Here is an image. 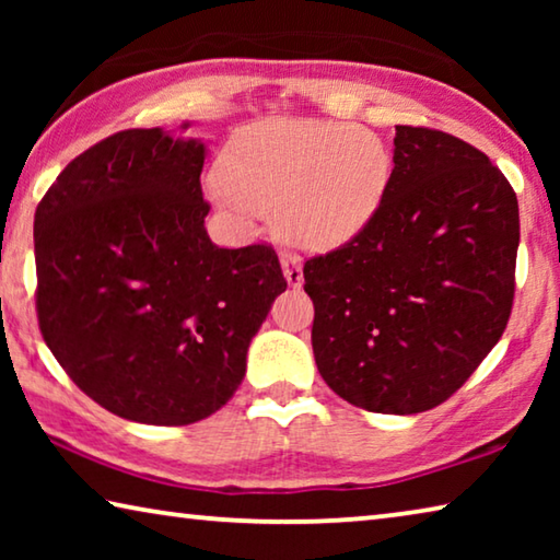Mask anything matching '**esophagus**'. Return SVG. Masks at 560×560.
Segmentation results:
<instances>
[{
  "mask_svg": "<svg viewBox=\"0 0 560 560\" xmlns=\"http://www.w3.org/2000/svg\"><path fill=\"white\" fill-rule=\"evenodd\" d=\"M281 269L283 277H287L289 287H301L303 283V264L301 257L293 252H281Z\"/></svg>",
  "mask_w": 560,
  "mask_h": 560,
  "instance_id": "34e87169",
  "label": "esophagus"
}]
</instances>
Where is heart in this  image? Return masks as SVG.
<instances>
[{
    "mask_svg": "<svg viewBox=\"0 0 560 560\" xmlns=\"http://www.w3.org/2000/svg\"><path fill=\"white\" fill-rule=\"evenodd\" d=\"M390 175V153L363 126L261 120L224 150L214 200L234 217L273 212L289 242L328 249L373 220Z\"/></svg>",
    "mask_w": 560,
    "mask_h": 560,
    "instance_id": "obj_1",
    "label": "heart"
}]
</instances>
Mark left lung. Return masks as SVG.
<instances>
[{"instance_id":"1","label":"left lung","mask_w":560,"mask_h":560,"mask_svg":"<svg viewBox=\"0 0 560 560\" xmlns=\"http://www.w3.org/2000/svg\"><path fill=\"white\" fill-rule=\"evenodd\" d=\"M371 222L303 264L311 343L330 390L415 415L459 390L499 343L516 289L518 202L489 158L434 128L397 126Z\"/></svg>"}]
</instances>
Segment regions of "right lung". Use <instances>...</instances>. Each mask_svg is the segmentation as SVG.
Listing matches in <instances>:
<instances>
[{
  "instance_id": "add662e5",
  "label": "right lung",
  "mask_w": 560,
  "mask_h": 560,
  "mask_svg": "<svg viewBox=\"0 0 560 560\" xmlns=\"http://www.w3.org/2000/svg\"><path fill=\"white\" fill-rule=\"evenodd\" d=\"M202 165L200 140L113 132L63 167L34 214L46 346L91 400L132 422L177 428L220 410L287 291L271 244H212Z\"/></svg>"
}]
</instances>
